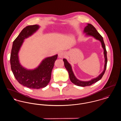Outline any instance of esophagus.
I'll list each match as a JSON object with an SVG mask.
<instances>
[{
    "instance_id": "esophagus-1",
    "label": "esophagus",
    "mask_w": 121,
    "mask_h": 121,
    "mask_svg": "<svg viewBox=\"0 0 121 121\" xmlns=\"http://www.w3.org/2000/svg\"><path fill=\"white\" fill-rule=\"evenodd\" d=\"M65 56V52H60L58 53V57L60 58H63Z\"/></svg>"
}]
</instances>
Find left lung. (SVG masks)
<instances>
[{"mask_svg": "<svg viewBox=\"0 0 121 121\" xmlns=\"http://www.w3.org/2000/svg\"><path fill=\"white\" fill-rule=\"evenodd\" d=\"M84 33L86 34V35L87 36H92L95 39L97 40H99L102 44V48L104 50V56L105 58V64L104 67V71L103 72L98 75L97 77L93 78L90 81H82L78 80L74 75L73 72L72 70V67L71 65L68 62L67 60L66 59H63V60L64 63V66L65 68L68 71L69 74V78L71 82L73 83L74 84L81 86H90L96 82L98 81L101 79L102 77L104 75V73L105 72V70L107 67V51L106 50L105 45L104 42V39L103 37L100 35V34L97 32L95 27L90 24H87V26L84 28Z\"/></svg>", "mask_w": 121, "mask_h": 121, "instance_id": "obj_1", "label": "left lung"}]
</instances>
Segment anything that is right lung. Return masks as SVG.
<instances>
[{
	"label": "right lung",
	"instance_id": "1",
	"mask_svg": "<svg viewBox=\"0 0 121 121\" xmlns=\"http://www.w3.org/2000/svg\"><path fill=\"white\" fill-rule=\"evenodd\" d=\"M39 28L37 25L25 27L13 42L10 57L11 69L17 82L24 86L39 89L47 86L51 80V73L58 54L44 59L34 69H27L19 63L18 52L24 39L31 36Z\"/></svg>",
	"mask_w": 121,
	"mask_h": 121
}]
</instances>
